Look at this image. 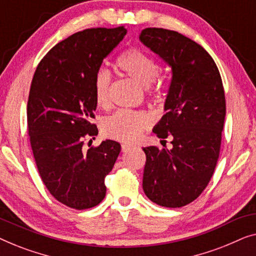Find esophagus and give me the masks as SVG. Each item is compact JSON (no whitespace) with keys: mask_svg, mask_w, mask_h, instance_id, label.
Masks as SVG:
<instances>
[{"mask_svg":"<svg viewBox=\"0 0 256 256\" xmlns=\"http://www.w3.org/2000/svg\"><path fill=\"white\" fill-rule=\"evenodd\" d=\"M133 147L134 146H133L132 144H123V145H122V150H123L124 153H126L130 150H132Z\"/></svg>","mask_w":256,"mask_h":256,"instance_id":"34e87169","label":"esophagus"}]
</instances>
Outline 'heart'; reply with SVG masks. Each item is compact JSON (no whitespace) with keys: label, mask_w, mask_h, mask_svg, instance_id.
<instances>
[{"label":"heart","mask_w":256,"mask_h":256,"mask_svg":"<svg viewBox=\"0 0 256 256\" xmlns=\"http://www.w3.org/2000/svg\"><path fill=\"white\" fill-rule=\"evenodd\" d=\"M117 67L125 75L144 87H148L150 95L159 96L164 84L156 76L160 72V64L156 58L139 48H131L124 51L116 61ZM111 75L106 70H100L94 80V94L97 106L106 108L110 103ZM152 124L150 116L142 111L118 110L106 118L102 123L104 136L120 142H134Z\"/></svg>","instance_id":"1"}]
</instances>
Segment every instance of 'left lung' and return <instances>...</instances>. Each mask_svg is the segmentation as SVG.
I'll list each match as a JSON object with an SVG mask.
<instances>
[{
    "instance_id": "8db88e82",
    "label": "left lung",
    "mask_w": 256,
    "mask_h": 256,
    "mask_svg": "<svg viewBox=\"0 0 256 256\" xmlns=\"http://www.w3.org/2000/svg\"><path fill=\"white\" fill-rule=\"evenodd\" d=\"M140 40L172 70L166 114L153 130L172 138V148H144L142 189L158 205L181 208L204 192L217 166L226 114L222 76L211 56L178 32L147 28Z\"/></svg>"
}]
</instances>
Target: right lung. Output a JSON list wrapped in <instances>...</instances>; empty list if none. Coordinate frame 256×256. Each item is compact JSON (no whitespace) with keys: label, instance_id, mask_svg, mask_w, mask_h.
<instances>
[{"label":"right lung","instance_id":"add662e5","mask_svg":"<svg viewBox=\"0 0 256 256\" xmlns=\"http://www.w3.org/2000/svg\"><path fill=\"white\" fill-rule=\"evenodd\" d=\"M126 34L123 25L78 31L38 64L28 100V132L39 175L54 198L75 210L98 205L120 153L114 140L84 148L98 133L94 80ZM89 146V145H88Z\"/></svg>","mask_w":256,"mask_h":256}]
</instances>
